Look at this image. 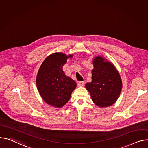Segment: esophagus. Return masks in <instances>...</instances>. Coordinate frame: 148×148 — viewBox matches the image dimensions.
Returning a JSON list of instances; mask_svg holds the SVG:
<instances>
[{"instance_id": "34e87169", "label": "esophagus", "mask_w": 148, "mask_h": 148, "mask_svg": "<svg viewBox=\"0 0 148 148\" xmlns=\"http://www.w3.org/2000/svg\"><path fill=\"white\" fill-rule=\"evenodd\" d=\"M84 86V82H80L78 83V87H82Z\"/></svg>"}]
</instances>
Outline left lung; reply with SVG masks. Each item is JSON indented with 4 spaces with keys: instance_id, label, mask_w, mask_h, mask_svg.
Instances as JSON below:
<instances>
[{
    "instance_id": "left-lung-1",
    "label": "left lung",
    "mask_w": 148,
    "mask_h": 148,
    "mask_svg": "<svg viewBox=\"0 0 148 148\" xmlns=\"http://www.w3.org/2000/svg\"><path fill=\"white\" fill-rule=\"evenodd\" d=\"M92 62V82L86 84V88L97 106H110L119 99L122 90L120 75L115 65L101 56H96Z\"/></svg>"
}]
</instances>
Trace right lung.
<instances>
[{
  "mask_svg": "<svg viewBox=\"0 0 148 148\" xmlns=\"http://www.w3.org/2000/svg\"><path fill=\"white\" fill-rule=\"evenodd\" d=\"M73 56V54L53 53L45 59L39 68L36 77L37 88L43 100L49 105L57 108L62 107L70 100L76 88V83L62 70L67 59Z\"/></svg>",
  "mask_w": 148,
  "mask_h": 148,
  "instance_id": "obj_1",
  "label": "right lung"
}]
</instances>
